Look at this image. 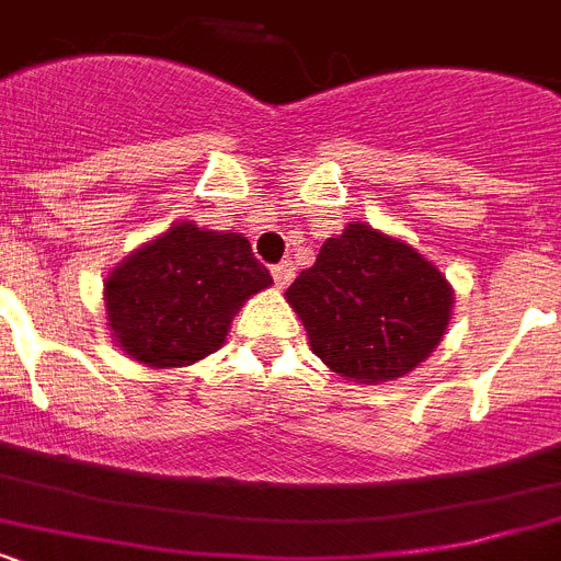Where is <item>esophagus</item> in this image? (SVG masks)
Masks as SVG:
<instances>
[{
  "mask_svg": "<svg viewBox=\"0 0 561 561\" xmlns=\"http://www.w3.org/2000/svg\"><path fill=\"white\" fill-rule=\"evenodd\" d=\"M271 276H274V282L279 287H287L290 285V282H294V276H296V265L290 260H282L279 265H274L271 267Z\"/></svg>",
  "mask_w": 561,
  "mask_h": 561,
  "instance_id": "esophagus-1",
  "label": "esophagus"
}]
</instances>
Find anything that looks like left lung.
Segmentation results:
<instances>
[{
	"instance_id": "obj_1",
	"label": "left lung",
	"mask_w": 561,
	"mask_h": 561,
	"mask_svg": "<svg viewBox=\"0 0 561 561\" xmlns=\"http://www.w3.org/2000/svg\"><path fill=\"white\" fill-rule=\"evenodd\" d=\"M310 347L358 383L401 378L443 339L451 287L412 245L364 222L321 245L316 265L287 287Z\"/></svg>"
}]
</instances>
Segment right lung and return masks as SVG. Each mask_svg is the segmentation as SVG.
Wrapping results in <instances>:
<instances>
[{
	"label": "right lung",
	"instance_id": "right-lung-1",
	"mask_svg": "<svg viewBox=\"0 0 561 561\" xmlns=\"http://www.w3.org/2000/svg\"><path fill=\"white\" fill-rule=\"evenodd\" d=\"M271 282L245 237L178 222L110 274V328L135 362L186 367L220 347L231 316Z\"/></svg>",
	"mask_w": 561,
	"mask_h": 561
}]
</instances>
